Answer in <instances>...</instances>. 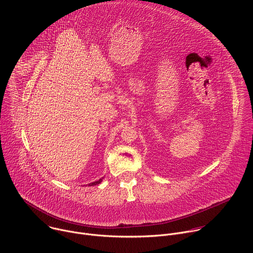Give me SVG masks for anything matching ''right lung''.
I'll list each match as a JSON object with an SVG mask.
<instances>
[{
    "label": "right lung",
    "mask_w": 253,
    "mask_h": 253,
    "mask_svg": "<svg viewBox=\"0 0 253 253\" xmlns=\"http://www.w3.org/2000/svg\"><path fill=\"white\" fill-rule=\"evenodd\" d=\"M103 178H104V177H102L101 179L97 180V181H94V182H92V183H89L88 185H89V186H94V185H97V184H99V183H100V182L102 181V180H103Z\"/></svg>",
    "instance_id": "1"
}]
</instances>
